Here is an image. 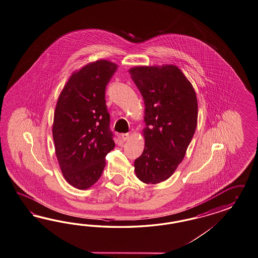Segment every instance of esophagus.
<instances>
[{"label": "esophagus", "instance_id": "obj_1", "mask_svg": "<svg viewBox=\"0 0 258 258\" xmlns=\"http://www.w3.org/2000/svg\"><path fill=\"white\" fill-rule=\"evenodd\" d=\"M131 137H132V135L130 133H123L121 135V138H122L123 141H128V140L131 139Z\"/></svg>", "mask_w": 258, "mask_h": 258}]
</instances>
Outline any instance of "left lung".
Listing matches in <instances>:
<instances>
[{
  "instance_id": "left-lung-1",
  "label": "left lung",
  "mask_w": 258,
  "mask_h": 258,
  "mask_svg": "<svg viewBox=\"0 0 258 258\" xmlns=\"http://www.w3.org/2000/svg\"><path fill=\"white\" fill-rule=\"evenodd\" d=\"M145 102V149L134 171L147 184L165 181L185 157L197 125L195 89L174 64L128 70Z\"/></svg>"
}]
</instances>
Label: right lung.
Returning a JSON list of instances; mask_svg holds the SVG:
<instances>
[{
  "instance_id": "add662e5",
  "label": "right lung",
  "mask_w": 258,
  "mask_h": 258,
  "mask_svg": "<svg viewBox=\"0 0 258 258\" xmlns=\"http://www.w3.org/2000/svg\"><path fill=\"white\" fill-rule=\"evenodd\" d=\"M117 64L98 60L74 72L56 104L52 136L63 177L86 189L98 181L114 148L105 91Z\"/></svg>"
}]
</instances>
